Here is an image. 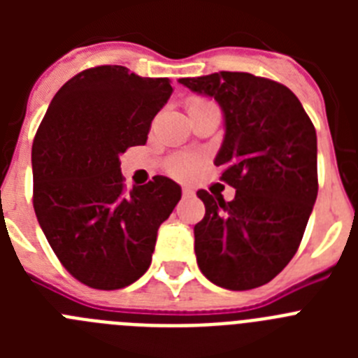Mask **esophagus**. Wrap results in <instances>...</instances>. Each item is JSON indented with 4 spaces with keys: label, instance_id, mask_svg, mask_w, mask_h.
Listing matches in <instances>:
<instances>
[{
    "label": "esophagus",
    "instance_id": "1",
    "mask_svg": "<svg viewBox=\"0 0 358 358\" xmlns=\"http://www.w3.org/2000/svg\"><path fill=\"white\" fill-rule=\"evenodd\" d=\"M192 195H194V189L189 188V186H185L182 188V197H192Z\"/></svg>",
    "mask_w": 358,
    "mask_h": 358
}]
</instances>
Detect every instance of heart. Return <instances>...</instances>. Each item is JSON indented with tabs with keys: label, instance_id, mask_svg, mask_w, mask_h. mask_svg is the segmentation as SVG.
<instances>
[{
	"label": "heart",
	"instance_id": "1",
	"mask_svg": "<svg viewBox=\"0 0 358 358\" xmlns=\"http://www.w3.org/2000/svg\"><path fill=\"white\" fill-rule=\"evenodd\" d=\"M204 106H211V103L206 102V100H201V98H192L188 103V109H197V107ZM195 164H197V159L194 156H177L170 161V172L179 177L189 176L194 172Z\"/></svg>",
	"mask_w": 358,
	"mask_h": 358
}]
</instances>
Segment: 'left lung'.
I'll list each match as a JSON object with an SVG mask.
<instances>
[{
    "label": "left lung",
    "mask_w": 358,
    "mask_h": 358,
    "mask_svg": "<svg viewBox=\"0 0 358 358\" xmlns=\"http://www.w3.org/2000/svg\"><path fill=\"white\" fill-rule=\"evenodd\" d=\"M179 84L222 109L215 164L236 189L229 202L197 192L206 206L194 227L199 268L224 289L265 285L296 255L317 199L314 125L289 87L251 73H211Z\"/></svg>",
    "instance_id": "8db88e82"
}]
</instances>
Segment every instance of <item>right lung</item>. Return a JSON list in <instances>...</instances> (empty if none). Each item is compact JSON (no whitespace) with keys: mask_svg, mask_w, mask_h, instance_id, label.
I'll return each instance as SVG.
<instances>
[{"mask_svg":"<svg viewBox=\"0 0 358 358\" xmlns=\"http://www.w3.org/2000/svg\"><path fill=\"white\" fill-rule=\"evenodd\" d=\"M170 94L169 78L98 66L66 82L41 122L31 147L34 210L57 258L84 285L123 289L150 267L181 186L156 176L127 194L120 156L147 143Z\"/></svg>","mask_w":358,"mask_h":358,"instance_id":"1","label":"right lung"}]
</instances>
